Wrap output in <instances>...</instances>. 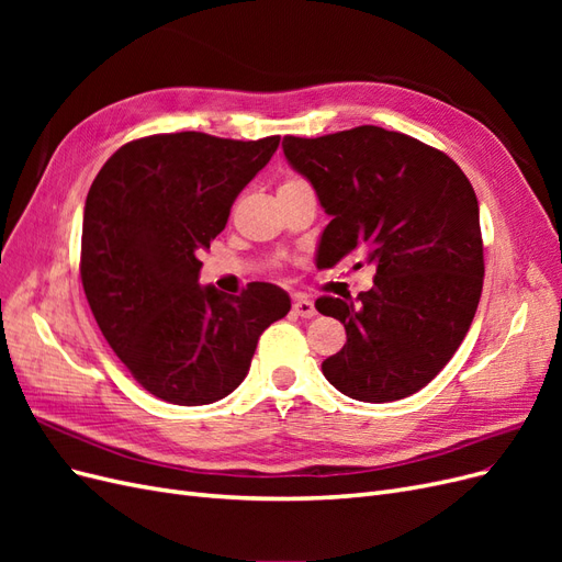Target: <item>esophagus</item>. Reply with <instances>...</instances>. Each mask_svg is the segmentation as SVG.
Here are the masks:
<instances>
[{"instance_id": "esophagus-1", "label": "esophagus", "mask_w": 562, "mask_h": 562, "mask_svg": "<svg viewBox=\"0 0 562 562\" xmlns=\"http://www.w3.org/2000/svg\"><path fill=\"white\" fill-rule=\"evenodd\" d=\"M293 314H295V316H302V318H314V316H316L314 302L307 300V297H297V300L293 302Z\"/></svg>"}]
</instances>
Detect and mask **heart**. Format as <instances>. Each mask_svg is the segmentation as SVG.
Instances as JSON below:
<instances>
[{"label":"heart","mask_w":562,"mask_h":562,"mask_svg":"<svg viewBox=\"0 0 562 562\" xmlns=\"http://www.w3.org/2000/svg\"><path fill=\"white\" fill-rule=\"evenodd\" d=\"M288 182H295V180H285V182H283V184H288Z\"/></svg>","instance_id":"obj_1"}]
</instances>
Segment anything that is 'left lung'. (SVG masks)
Wrapping results in <instances>:
<instances>
[{
  "mask_svg": "<svg viewBox=\"0 0 562 562\" xmlns=\"http://www.w3.org/2000/svg\"><path fill=\"white\" fill-rule=\"evenodd\" d=\"M283 155L333 217L316 267H375L356 300H316L347 330L323 375L366 403L415 394L446 368L479 310L485 262L469 178L446 151L380 126L285 135Z\"/></svg>",
  "mask_w": 562,
  "mask_h": 562,
  "instance_id": "obj_1",
  "label": "left lung"
}]
</instances>
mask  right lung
Instances as JSON below:
<instances>
[{
	"mask_svg": "<svg viewBox=\"0 0 562 562\" xmlns=\"http://www.w3.org/2000/svg\"><path fill=\"white\" fill-rule=\"evenodd\" d=\"M279 140L147 135L119 147L91 184L83 293L108 345L151 396L176 405L225 398L248 375L265 328L291 312L274 283H248L241 295L199 285L201 252Z\"/></svg>",
	"mask_w": 562,
	"mask_h": 562,
	"instance_id": "obj_1",
	"label": "right lung"
}]
</instances>
